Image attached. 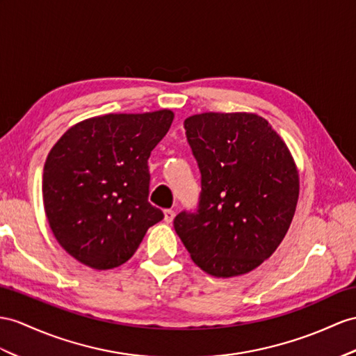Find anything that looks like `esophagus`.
Masks as SVG:
<instances>
[{"label":"esophagus","instance_id":"obj_1","mask_svg":"<svg viewBox=\"0 0 356 356\" xmlns=\"http://www.w3.org/2000/svg\"><path fill=\"white\" fill-rule=\"evenodd\" d=\"M173 218H175V211H173V210H164V222L172 223Z\"/></svg>","mask_w":356,"mask_h":356}]
</instances>
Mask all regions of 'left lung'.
Returning a JSON list of instances; mask_svg holds the SVG:
<instances>
[{
    "label": "left lung",
    "mask_w": 356,
    "mask_h": 356,
    "mask_svg": "<svg viewBox=\"0 0 356 356\" xmlns=\"http://www.w3.org/2000/svg\"><path fill=\"white\" fill-rule=\"evenodd\" d=\"M201 170L196 213L173 220L193 263L216 278L254 270L287 234L299 199L290 149L255 113H201L184 120Z\"/></svg>",
    "instance_id": "8db88e82"
}]
</instances>
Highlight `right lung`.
<instances>
[{
    "label": "right lung",
    "instance_id": "right-lung-1",
    "mask_svg": "<svg viewBox=\"0 0 356 356\" xmlns=\"http://www.w3.org/2000/svg\"><path fill=\"white\" fill-rule=\"evenodd\" d=\"M172 120L168 108L95 116L51 148L43 207L58 245L76 261L97 270L124 264L163 219L148 202V159Z\"/></svg>",
    "mask_w": 356,
    "mask_h": 356
}]
</instances>
